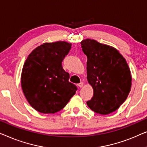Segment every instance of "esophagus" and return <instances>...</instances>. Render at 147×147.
I'll return each instance as SVG.
<instances>
[{"label":"esophagus","mask_w":147,"mask_h":147,"mask_svg":"<svg viewBox=\"0 0 147 147\" xmlns=\"http://www.w3.org/2000/svg\"><path fill=\"white\" fill-rule=\"evenodd\" d=\"M83 85H84L83 82H80V83H78V86H79L80 88H82V86H83Z\"/></svg>","instance_id":"1"}]
</instances>
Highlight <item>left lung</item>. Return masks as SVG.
I'll use <instances>...</instances> for the list:
<instances>
[{
	"mask_svg": "<svg viewBox=\"0 0 147 147\" xmlns=\"http://www.w3.org/2000/svg\"><path fill=\"white\" fill-rule=\"evenodd\" d=\"M87 57V80L93 88V96L86 102L94 112L108 115L125 102L131 88L129 65L115 47L92 39L80 42Z\"/></svg>",
	"mask_w": 147,
	"mask_h": 147,
	"instance_id": "1",
	"label": "left lung"
}]
</instances>
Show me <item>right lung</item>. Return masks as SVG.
<instances>
[{
    "label": "right lung",
    "mask_w": 147,
    "mask_h": 147,
    "mask_svg": "<svg viewBox=\"0 0 147 147\" xmlns=\"http://www.w3.org/2000/svg\"><path fill=\"white\" fill-rule=\"evenodd\" d=\"M71 45L65 41L45 42L34 49L24 62L20 78L22 89L30 106L38 112H59L77 90L62 67Z\"/></svg>",
    "instance_id": "1"
}]
</instances>
